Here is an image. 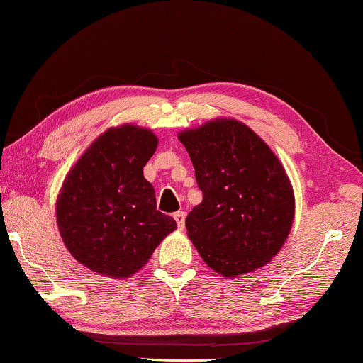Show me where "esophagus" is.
I'll return each mask as SVG.
<instances>
[{"instance_id": "34e87169", "label": "esophagus", "mask_w": 363, "mask_h": 363, "mask_svg": "<svg viewBox=\"0 0 363 363\" xmlns=\"http://www.w3.org/2000/svg\"><path fill=\"white\" fill-rule=\"evenodd\" d=\"M172 216H174V220L177 223V228L182 229L184 228V223H186V213H184V211H176Z\"/></svg>"}]
</instances>
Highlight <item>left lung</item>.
Wrapping results in <instances>:
<instances>
[{"instance_id": "8db88e82", "label": "left lung", "mask_w": 363, "mask_h": 363, "mask_svg": "<svg viewBox=\"0 0 363 363\" xmlns=\"http://www.w3.org/2000/svg\"><path fill=\"white\" fill-rule=\"evenodd\" d=\"M202 203L186 218L200 257L223 276L267 264L283 247L294 220V194L283 164L254 130L216 119L184 130Z\"/></svg>"}]
</instances>
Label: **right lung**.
Segmentation results:
<instances>
[{"label":"right lung","mask_w":363,"mask_h":363,"mask_svg":"<svg viewBox=\"0 0 363 363\" xmlns=\"http://www.w3.org/2000/svg\"><path fill=\"white\" fill-rule=\"evenodd\" d=\"M152 130L108 129L80 157L57 197L56 220L72 257L91 272L128 278L177 228L157 210L143 166L157 150Z\"/></svg>","instance_id":"add662e5"}]
</instances>
